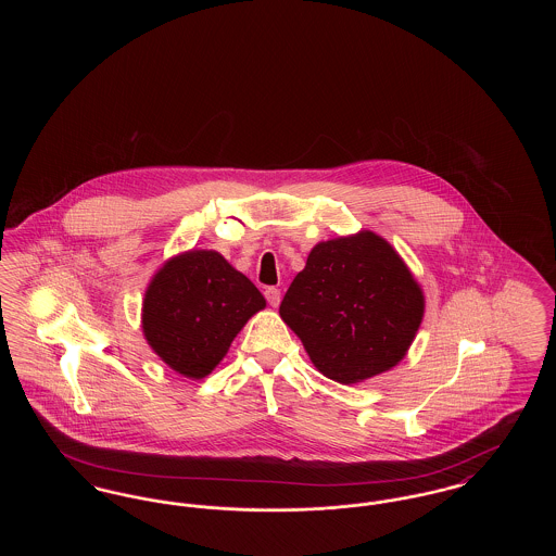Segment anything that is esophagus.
I'll use <instances>...</instances> for the list:
<instances>
[{"instance_id": "34e87169", "label": "esophagus", "mask_w": 556, "mask_h": 556, "mask_svg": "<svg viewBox=\"0 0 556 556\" xmlns=\"http://www.w3.org/2000/svg\"><path fill=\"white\" fill-rule=\"evenodd\" d=\"M265 295L266 302H268L273 308L279 306V302H281V291L277 290V288H266Z\"/></svg>"}]
</instances>
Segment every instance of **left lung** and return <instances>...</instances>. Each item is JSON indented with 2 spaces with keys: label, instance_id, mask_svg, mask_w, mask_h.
<instances>
[{
  "label": "left lung",
  "instance_id": "1",
  "mask_svg": "<svg viewBox=\"0 0 556 556\" xmlns=\"http://www.w3.org/2000/svg\"><path fill=\"white\" fill-rule=\"evenodd\" d=\"M424 313L421 286L372 231L317 243L279 306L313 365L345 386L396 367Z\"/></svg>",
  "mask_w": 556,
  "mask_h": 556
}]
</instances>
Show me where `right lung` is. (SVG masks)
I'll list each match as a JSON object with an SVG mask.
<instances>
[{
    "instance_id": "1",
    "label": "right lung",
    "mask_w": 556,
    "mask_h": 556,
    "mask_svg": "<svg viewBox=\"0 0 556 556\" xmlns=\"http://www.w3.org/2000/svg\"><path fill=\"white\" fill-rule=\"evenodd\" d=\"M265 306L258 288L218 252L189 250L152 277L141 327L170 369L202 379L225 358L248 318Z\"/></svg>"
}]
</instances>
